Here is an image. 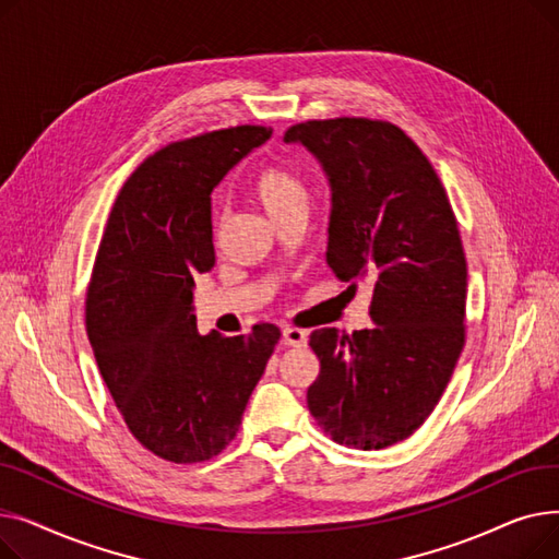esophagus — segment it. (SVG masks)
<instances>
[{
    "label": "esophagus",
    "instance_id": "34e87169",
    "mask_svg": "<svg viewBox=\"0 0 559 559\" xmlns=\"http://www.w3.org/2000/svg\"><path fill=\"white\" fill-rule=\"evenodd\" d=\"M283 340H285V344H289V346H306L308 333L301 331V329H295V326H285V329H283Z\"/></svg>",
    "mask_w": 559,
    "mask_h": 559
}]
</instances>
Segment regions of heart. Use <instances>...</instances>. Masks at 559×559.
<instances>
[{
    "label": "heart",
    "instance_id": "1",
    "mask_svg": "<svg viewBox=\"0 0 559 559\" xmlns=\"http://www.w3.org/2000/svg\"><path fill=\"white\" fill-rule=\"evenodd\" d=\"M253 197L262 203V209L272 215V219L295 211L306 209V183L297 169L285 160L262 163L249 181Z\"/></svg>",
    "mask_w": 559,
    "mask_h": 559
}]
</instances>
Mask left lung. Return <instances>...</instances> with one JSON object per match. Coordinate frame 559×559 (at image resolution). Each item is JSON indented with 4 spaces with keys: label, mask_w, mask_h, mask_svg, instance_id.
<instances>
[{
    "label": "left lung",
    "mask_w": 559,
    "mask_h": 559,
    "mask_svg": "<svg viewBox=\"0 0 559 559\" xmlns=\"http://www.w3.org/2000/svg\"><path fill=\"white\" fill-rule=\"evenodd\" d=\"M329 174L326 260L371 289L373 329L310 333L321 371L308 407L333 442H403L442 399L466 340V258L455 213L417 142L388 120L333 117L285 131Z\"/></svg>",
    "instance_id": "1"
}]
</instances>
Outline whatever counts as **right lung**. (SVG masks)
Masks as SVG:
<instances>
[{"mask_svg": "<svg viewBox=\"0 0 559 559\" xmlns=\"http://www.w3.org/2000/svg\"><path fill=\"white\" fill-rule=\"evenodd\" d=\"M270 127L169 142L115 199L85 292V331L104 383L138 442L174 464L219 455L281 331L199 335L194 278L213 270L211 192Z\"/></svg>", "mask_w": 559, "mask_h": 559, "instance_id": "1", "label": "right lung"}]
</instances>
